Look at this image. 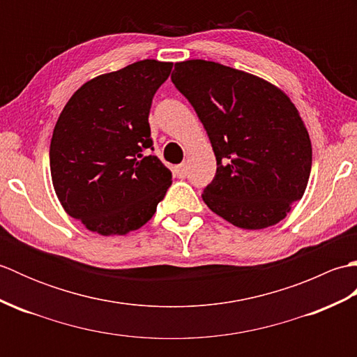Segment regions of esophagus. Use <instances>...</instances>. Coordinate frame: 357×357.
Here are the masks:
<instances>
[{"label":"esophagus","instance_id":"1","mask_svg":"<svg viewBox=\"0 0 357 357\" xmlns=\"http://www.w3.org/2000/svg\"><path fill=\"white\" fill-rule=\"evenodd\" d=\"M176 174H178V178H181V179L187 178V174H188V167H187V164L178 165V167H176Z\"/></svg>","mask_w":357,"mask_h":357}]
</instances>
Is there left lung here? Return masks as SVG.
<instances>
[{
	"instance_id": "obj_1",
	"label": "left lung",
	"mask_w": 357,
	"mask_h": 357,
	"mask_svg": "<svg viewBox=\"0 0 357 357\" xmlns=\"http://www.w3.org/2000/svg\"><path fill=\"white\" fill-rule=\"evenodd\" d=\"M172 82L215 151L216 174L202 193L208 208L245 230L282 221L312 172V142L290 98L255 75L204 59L174 64Z\"/></svg>"
}]
</instances>
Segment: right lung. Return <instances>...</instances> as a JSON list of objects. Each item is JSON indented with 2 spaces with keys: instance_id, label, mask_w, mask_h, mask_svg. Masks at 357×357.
<instances>
[{
  "instance_id": "1",
  "label": "right lung",
  "mask_w": 357,
  "mask_h": 357,
  "mask_svg": "<svg viewBox=\"0 0 357 357\" xmlns=\"http://www.w3.org/2000/svg\"><path fill=\"white\" fill-rule=\"evenodd\" d=\"M172 63L144 59L100 75L66 104L50 141V173L64 210L102 236L138 230L155 215L172 172L153 150L149 113Z\"/></svg>"
}]
</instances>
